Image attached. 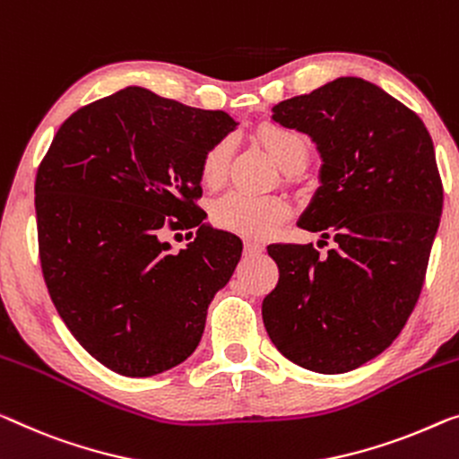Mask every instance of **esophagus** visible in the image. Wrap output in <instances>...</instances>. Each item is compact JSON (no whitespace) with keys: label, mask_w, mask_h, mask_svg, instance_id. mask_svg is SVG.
<instances>
[{"label":"esophagus","mask_w":459,"mask_h":459,"mask_svg":"<svg viewBox=\"0 0 459 459\" xmlns=\"http://www.w3.org/2000/svg\"><path fill=\"white\" fill-rule=\"evenodd\" d=\"M264 245L257 243V241H245V253L247 255H259V253H264Z\"/></svg>","instance_id":"obj_1"}]
</instances>
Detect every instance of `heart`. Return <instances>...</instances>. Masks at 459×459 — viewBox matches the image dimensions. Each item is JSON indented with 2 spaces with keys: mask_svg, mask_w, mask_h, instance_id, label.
Listing matches in <instances>:
<instances>
[{
  "mask_svg": "<svg viewBox=\"0 0 459 459\" xmlns=\"http://www.w3.org/2000/svg\"><path fill=\"white\" fill-rule=\"evenodd\" d=\"M259 142L286 173L299 170L307 160V142L297 129L265 123L257 132ZM230 159V140L222 138L212 143L202 156L200 181L204 187L214 189L227 179ZM212 222L224 230L249 238H262L289 216V204L278 195H253L245 191H229L212 202Z\"/></svg>",
  "mask_w": 459,
  "mask_h": 459,
  "instance_id": "1",
  "label": "heart"
}]
</instances>
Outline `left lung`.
Here are the masks:
<instances>
[{
    "mask_svg": "<svg viewBox=\"0 0 459 459\" xmlns=\"http://www.w3.org/2000/svg\"><path fill=\"white\" fill-rule=\"evenodd\" d=\"M272 111L317 143L321 186L299 227L333 247L270 245L280 278L264 325L295 365L352 371L389 348L419 303L443 210L433 140L414 111L352 76Z\"/></svg>",
    "mask_w": 459,
    "mask_h": 459,
    "instance_id": "left-lung-1",
    "label": "left lung"
}]
</instances>
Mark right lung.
I'll return each instance as SVG.
<instances>
[{
    "instance_id": "obj_1",
    "label": "right lung",
    "mask_w": 459,
    "mask_h": 459,
    "mask_svg": "<svg viewBox=\"0 0 459 459\" xmlns=\"http://www.w3.org/2000/svg\"><path fill=\"white\" fill-rule=\"evenodd\" d=\"M235 126L132 86L70 115L39 164L47 290L80 346L115 373L150 377L200 344L243 249L204 224L200 162ZM189 228L195 241L170 254L163 237Z\"/></svg>"
}]
</instances>
